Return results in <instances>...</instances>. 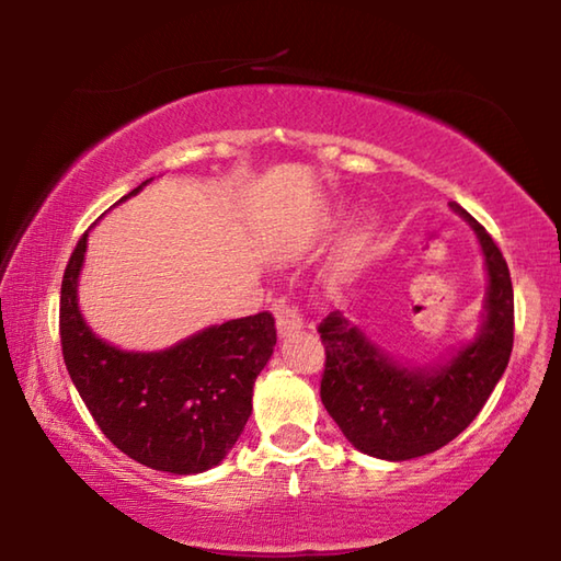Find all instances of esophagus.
Segmentation results:
<instances>
[{
	"mask_svg": "<svg viewBox=\"0 0 561 561\" xmlns=\"http://www.w3.org/2000/svg\"><path fill=\"white\" fill-rule=\"evenodd\" d=\"M274 314H277L279 336H289V334H294V331H299L304 327L299 307L287 299H279L277 304H274Z\"/></svg>",
	"mask_w": 561,
	"mask_h": 561,
	"instance_id": "1",
	"label": "esophagus"
}]
</instances>
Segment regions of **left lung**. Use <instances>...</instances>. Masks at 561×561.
<instances>
[{
	"label": "left lung",
	"mask_w": 561,
	"mask_h": 561,
	"mask_svg": "<svg viewBox=\"0 0 561 561\" xmlns=\"http://www.w3.org/2000/svg\"><path fill=\"white\" fill-rule=\"evenodd\" d=\"M485 254L490 287L485 324L470 346L440 368H403L339 311L321 319L327 351L321 403L356 450L411 460L440 450L468 428L505 374L515 341V294L507 262L490 232L458 203Z\"/></svg>",
	"instance_id": "left-lung-1"
}]
</instances>
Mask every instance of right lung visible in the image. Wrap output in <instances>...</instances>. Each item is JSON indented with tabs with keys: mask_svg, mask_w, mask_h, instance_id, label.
I'll return each mask as SVG.
<instances>
[{
	"mask_svg": "<svg viewBox=\"0 0 561 561\" xmlns=\"http://www.w3.org/2000/svg\"><path fill=\"white\" fill-rule=\"evenodd\" d=\"M87 237L66 264L59 307L61 351L76 391L101 433L146 468L175 474L215 468L252 413L254 378L277 344L274 317L260 311L225 321L153 354L121 351L93 334L76 304Z\"/></svg>",
	"mask_w": 561,
	"mask_h": 561,
	"instance_id": "obj_1",
	"label": "right lung"
}]
</instances>
